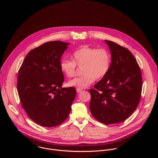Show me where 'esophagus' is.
Segmentation results:
<instances>
[{"label": "esophagus", "instance_id": "obj_1", "mask_svg": "<svg viewBox=\"0 0 158 158\" xmlns=\"http://www.w3.org/2000/svg\"><path fill=\"white\" fill-rule=\"evenodd\" d=\"M76 91L77 93H80L81 91H82V89H80V88H77L76 89Z\"/></svg>", "mask_w": 158, "mask_h": 158}]
</instances>
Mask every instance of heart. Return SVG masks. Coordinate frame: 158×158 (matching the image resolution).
Masks as SVG:
<instances>
[{
  "instance_id": "b5f03b06",
  "label": "heart",
  "mask_w": 158,
  "mask_h": 158,
  "mask_svg": "<svg viewBox=\"0 0 158 158\" xmlns=\"http://www.w3.org/2000/svg\"><path fill=\"white\" fill-rule=\"evenodd\" d=\"M72 60L63 59L60 63L61 71L68 77L75 76L76 66L82 67V76L68 82V85L80 89L91 85L96 79H102L109 72L111 56L106 49L82 46L72 54Z\"/></svg>"
}]
</instances>
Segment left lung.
I'll return each mask as SVG.
<instances>
[{
  "mask_svg": "<svg viewBox=\"0 0 158 158\" xmlns=\"http://www.w3.org/2000/svg\"><path fill=\"white\" fill-rule=\"evenodd\" d=\"M111 54L107 74L89 89V109L93 116L104 124L121 123L137 108L141 95L143 80L140 67L126 48L105 40Z\"/></svg>",
  "mask_w": 158,
  "mask_h": 158,
  "instance_id": "8db88e82",
  "label": "left lung"
}]
</instances>
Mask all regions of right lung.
Listing matches in <instances>:
<instances>
[{
    "instance_id": "1",
    "label": "right lung",
    "mask_w": 158,
    "mask_h": 158,
    "mask_svg": "<svg viewBox=\"0 0 158 158\" xmlns=\"http://www.w3.org/2000/svg\"><path fill=\"white\" fill-rule=\"evenodd\" d=\"M69 44L55 40L31 51L20 66L17 89L22 107L35 123L55 127L68 117L76 98L73 87H62L60 59Z\"/></svg>"
}]
</instances>
